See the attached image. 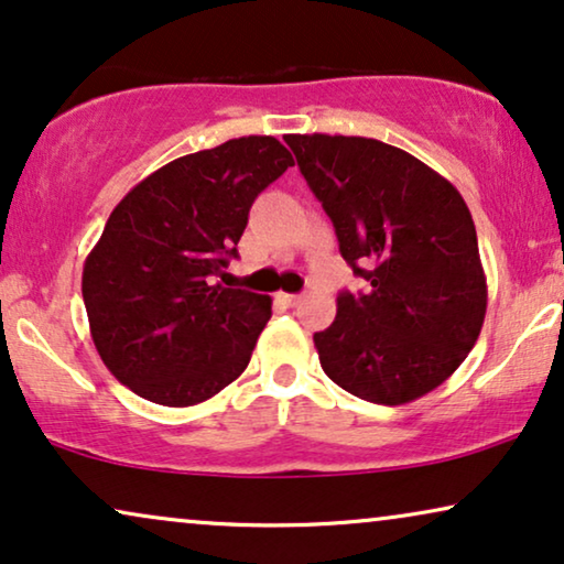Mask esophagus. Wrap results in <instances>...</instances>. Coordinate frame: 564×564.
<instances>
[{"mask_svg": "<svg viewBox=\"0 0 564 564\" xmlns=\"http://www.w3.org/2000/svg\"><path fill=\"white\" fill-rule=\"evenodd\" d=\"M276 297H280L288 307H297L300 303H303V297H300V295H288V292H282V295H276Z\"/></svg>", "mask_w": 564, "mask_h": 564, "instance_id": "esophagus-1", "label": "esophagus"}]
</instances>
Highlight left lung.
Wrapping results in <instances>:
<instances>
[{
	"label": "left lung",
	"mask_w": 564,
	"mask_h": 564,
	"mask_svg": "<svg viewBox=\"0 0 564 564\" xmlns=\"http://www.w3.org/2000/svg\"><path fill=\"white\" fill-rule=\"evenodd\" d=\"M367 292H341L313 336L351 395L403 405L438 388L480 336L488 284L473 215L452 182L403 149L359 135H288Z\"/></svg>",
	"instance_id": "1"
}]
</instances>
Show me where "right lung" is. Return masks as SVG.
Segmentation results:
<instances>
[{
	"mask_svg": "<svg viewBox=\"0 0 564 564\" xmlns=\"http://www.w3.org/2000/svg\"><path fill=\"white\" fill-rule=\"evenodd\" d=\"M292 156L272 135L169 161L107 218L82 295L105 367L151 403L197 405L249 367L272 300L213 284L238 257L259 192Z\"/></svg>",
	"mask_w": 564,
	"mask_h": 564,
	"instance_id": "right-lung-1",
	"label": "right lung"
}]
</instances>
